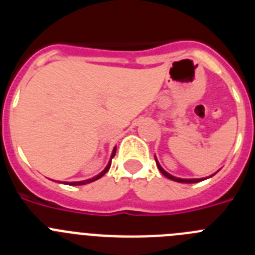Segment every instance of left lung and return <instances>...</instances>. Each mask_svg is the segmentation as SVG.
I'll return each mask as SVG.
<instances>
[{"label":"left lung","instance_id":"left-lung-1","mask_svg":"<svg viewBox=\"0 0 255 255\" xmlns=\"http://www.w3.org/2000/svg\"><path fill=\"white\" fill-rule=\"evenodd\" d=\"M155 163H157V167H158V170L161 171L162 175H164V176L167 177V179L173 180V181H177V182H186V184H193V182H199V181H202V180H204V179H180V177L172 176V175H170V173H168V172H166V171H164L163 168L161 167V164L158 163V161H157V159H155Z\"/></svg>","mask_w":255,"mask_h":255}]
</instances>
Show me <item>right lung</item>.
<instances>
[{"mask_svg": "<svg viewBox=\"0 0 255 255\" xmlns=\"http://www.w3.org/2000/svg\"><path fill=\"white\" fill-rule=\"evenodd\" d=\"M115 153H116V148H115L114 149V152H112V155H111V159L114 158L115 157ZM111 159H110V162H108V164L107 166H106V168L105 170L102 171V172L100 173V175H97V176H94V177H92V179H89V180H85V181H76V182H65V184H67V185H85V184H89V182H92V181H96V180H98V179H101V177L103 176V175H105L106 172H107L108 170H110V167H111Z\"/></svg>", "mask_w": 255, "mask_h": 255, "instance_id": "obj_1", "label": "right lung"}]
</instances>
